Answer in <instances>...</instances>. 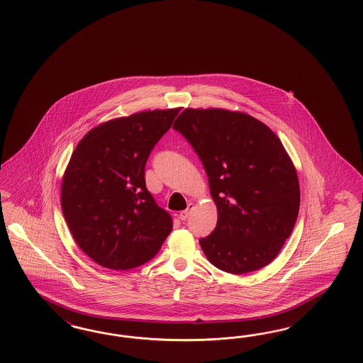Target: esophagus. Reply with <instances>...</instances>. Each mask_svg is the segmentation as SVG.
<instances>
[{
    "instance_id": "obj_1",
    "label": "esophagus",
    "mask_w": 363,
    "mask_h": 363,
    "mask_svg": "<svg viewBox=\"0 0 363 363\" xmlns=\"http://www.w3.org/2000/svg\"><path fill=\"white\" fill-rule=\"evenodd\" d=\"M193 208H194V205H193V203H189V205H187V209L179 213V218L182 220H186L189 214H190V210L193 209Z\"/></svg>"
}]
</instances>
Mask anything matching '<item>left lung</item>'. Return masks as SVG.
Listing matches in <instances>:
<instances>
[{"label":"left lung","mask_w":363,"mask_h":363,"mask_svg":"<svg viewBox=\"0 0 363 363\" xmlns=\"http://www.w3.org/2000/svg\"><path fill=\"white\" fill-rule=\"evenodd\" d=\"M173 129L198 154L209 177L217 226L199 245L210 264L245 274L270 264L299 211V182L284 145L264 123L241 111L187 109Z\"/></svg>","instance_id":"1"}]
</instances>
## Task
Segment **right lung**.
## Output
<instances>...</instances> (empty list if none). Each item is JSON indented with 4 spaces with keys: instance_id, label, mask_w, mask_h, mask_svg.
<instances>
[{
    "instance_id": "obj_1",
    "label": "right lung",
    "mask_w": 363,
    "mask_h": 363,
    "mask_svg": "<svg viewBox=\"0 0 363 363\" xmlns=\"http://www.w3.org/2000/svg\"><path fill=\"white\" fill-rule=\"evenodd\" d=\"M179 108L149 110L104 122L78 143L61 185L69 230L96 264L129 270L150 261L173 229L145 184L154 145Z\"/></svg>"
}]
</instances>
